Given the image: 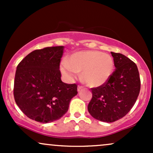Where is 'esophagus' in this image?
<instances>
[{
	"label": "esophagus",
	"mask_w": 153,
	"mask_h": 153,
	"mask_svg": "<svg viewBox=\"0 0 153 153\" xmlns=\"http://www.w3.org/2000/svg\"><path fill=\"white\" fill-rule=\"evenodd\" d=\"M82 88H83V87H82V85H78V92H79V91H80L82 90Z\"/></svg>",
	"instance_id": "esophagus-1"
}]
</instances>
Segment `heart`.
<instances>
[{"label": "heart", "mask_w": 153, "mask_h": 153, "mask_svg": "<svg viewBox=\"0 0 153 153\" xmlns=\"http://www.w3.org/2000/svg\"><path fill=\"white\" fill-rule=\"evenodd\" d=\"M114 59L109 54L96 50L75 52L61 65V71L69 80L81 73V78L88 86L99 87L108 81L114 71Z\"/></svg>", "instance_id": "heart-1"}]
</instances>
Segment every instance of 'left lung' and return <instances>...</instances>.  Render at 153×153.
I'll list each match as a JSON object with an SVG mask.
<instances>
[{
  "instance_id": "8db88e82",
  "label": "left lung",
  "mask_w": 153,
  "mask_h": 153,
  "mask_svg": "<svg viewBox=\"0 0 153 153\" xmlns=\"http://www.w3.org/2000/svg\"><path fill=\"white\" fill-rule=\"evenodd\" d=\"M111 53L116 70L106 83L91 88L92 99L88 105L90 114L104 122L124 117L134 106L140 91L137 65L124 54Z\"/></svg>"
}]
</instances>
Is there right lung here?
I'll list each match as a JSON object with an SVG mask.
<instances>
[{
    "label": "right lung",
    "instance_id": "add662e5",
    "mask_svg": "<svg viewBox=\"0 0 153 153\" xmlns=\"http://www.w3.org/2000/svg\"><path fill=\"white\" fill-rule=\"evenodd\" d=\"M62 46L36 50L19 62L16 71L13 96L26 117L41 123L60 119L71 100L78 94L77 84L61 80Z\"/></svg>",
    "mask_w": 153,
    "mask_h": 153
}]
</instances>
